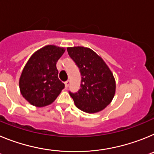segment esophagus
Segmentation results:
<instances>
[{"label":"esophagus","instance_id":"34e87169","mask_svg":"<svg viewBox=\"0 0 154 154\" xmlns=\"http://www.w3.org/2000/svg\"><path fill=\"white\" fill-rule=\"evenodd\" d=\"M69 84H70V82H69V80H68V81H66L65 82V88H66V89H67L68 87L69 86Z\"/></svg>","mask_w":154,"mask_h":154}]
</instances>
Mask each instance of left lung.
Returning a JSON list of instances; mask_svg holds the SVG:
<instances>
[{
	"label": "left lung",
	"instance_id": "8db88e82",
	"mask_svg": "<svg viewBox=\"0 0 154 154\" xmlns=\"http://www.w3.org/2000/svg\"><path fill=\"white\" fill-rule=\"evenodd\" d=\"M67 51L81 74V88L76 92L69 91L75 105L88 113L101 111L111 103L115 94L113 75L102 58L90 48L72 47Z\"/></svg>",
	"mask_w": 154,
	"mask_h": 154
}]
</instances>
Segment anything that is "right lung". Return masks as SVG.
<instances>
[{"mask_svg": "<svg viewBox=\"0 0 154 154\" xmlns=\"http://www.w3.org/2000/svg\"><path fill=\"white\" fill-rule=\"evenodd\" d=\"M65 52L63 48L47 45L30 58L21 73V95L31 105L42 107L51 104L65 88L58 79L56 62Z\"/></svg>", "mask_w": 154, "mask_h": 154, "instance_id": "right-lung-1", "label": "right lung"}]
</instances>
